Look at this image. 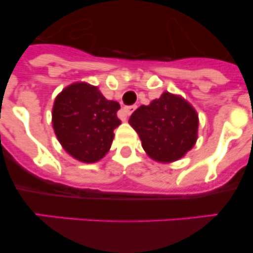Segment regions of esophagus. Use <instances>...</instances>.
I'll list each match as a JSON object with an SVG mask.
<instances>
[{
    "instance_id": "1",
    "label": "esophagus",
    "mask_w": 253,
    "mask_h": 253,
    "mask_svg": "<svg viewBox=\"0 0 253 253\" xmlns=\"http://www.w3.org/2000/svg\"><path fill=\"white\" fill-rule=\"evenodd\" d=\"M135 105H129V107H124L122 109V112H120V114H119V117H120V119L122 120H126V118L129 117V115L131 114V113L134 112V110H135Z\"/></svg>"
}]
</instances>
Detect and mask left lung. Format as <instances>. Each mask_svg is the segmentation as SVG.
<instances>
[{"instance_id": "1", "label": "left lung", "mask_w": 253, "mask_h": 253, "mask_svg": "<svg viewBox=\"0 0 253 253\" xmlns=\"http://www.w3.org/2000/svg\"><path fill=\"white\" fill-rule=\"evenodd\" d=\"M129 123L139 134L145 153L160 163L179 160L196 143V110L184 98L169 92L138 108Z\"/></svg>"}]
</instances>
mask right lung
<instances>
[{"mask_svg": "<svg viewBox=\"0 0 253 253\" xmlns=\"http://www.w3.org/2000/svg\"><path fill=\"white\" fill-rule=\"evenodd\" d=\"M120 105L105 99L97 86L73 83L54 100L52 124L64 150L83 163L100 160L110 149L114 129L120 125Z\"/></svg>", "mask_w": 253, "mask_h": 253, "instance_id": "add662e5", "label": "right lung"}]
</instances>
